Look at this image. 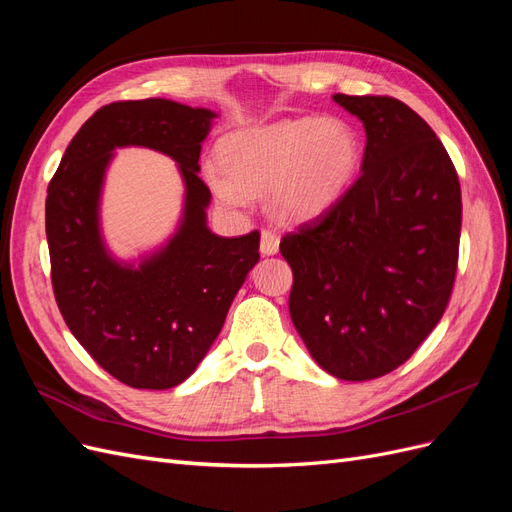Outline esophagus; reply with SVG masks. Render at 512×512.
I'll use <instances>...</instances> for the list:
<instances>
[{
    "mask_svg": "<svg viewBox=\"0 0 512 512\" xmlns=\"http://www.w3.org/2000/svg\"><path fill=\"white\" fill-rule=\"evenodd\" d=\"M277 250H280V237L273 230L265 228L260 232V252L265 256H273L277 254Z\"/></svg>",
    "mask_w": 512,
    "mask_h": 512,
    "instance_id": "esophagus-1",
    "label": "esophagus"
}]
</instances>
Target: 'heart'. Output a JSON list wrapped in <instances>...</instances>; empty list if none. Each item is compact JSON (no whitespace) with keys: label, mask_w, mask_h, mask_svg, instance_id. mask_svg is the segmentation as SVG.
Masks as SVG:
<instances>
[{"label":"heart","mask_w":512,"mask_h":512,"mask_svg":"<svg viewBox=\"0 0 512 512\" xmlns=\"http://www.w3.org/2000/svg\"><path fill=\"white\" fill-rule=\"evenodd\" d=\"M226 173L207 168V183L226 207H245L273 188L286 218H312L342 196L359 164V141L344 121L303 117L247 128L220 145Z\"/></svg>","instance_id":"obj_1"}]
</instances>
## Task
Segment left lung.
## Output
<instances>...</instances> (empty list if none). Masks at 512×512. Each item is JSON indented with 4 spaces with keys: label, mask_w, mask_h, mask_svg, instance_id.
I'll use <instances>...</instances> for the list:
<instances>
[{
    "label": "left lung",
    "mask_w": 512,
    "mask_h": 512,
    "mask_svg": "<svg viewBox=\"0 0 512 512\" xmlns=\"http://www.w3.org/2000/svg\"><path fill=\"white\" fill-rule=\"evenodd\" d=\"M333 100L363 121L350 188L280 243L290 318L327 374L363 382L406 363L451 299L461 235L457 170L427 121L389 96Z\"/></svg>",
    "instance_id": "obj_1"
}]
</instances>
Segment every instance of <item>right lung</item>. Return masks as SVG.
Masks as SVG:
<instances>
[{
    "instance_id": "1",
    "label": "right lung",
    "mask_w": 512,
    "mask_h": 512,
    "mask_svg": "<svg viewBox=\"0 0 512 512\" xmlns=\"http://www.w3.org/2000/svg\"><path fill=\"white\" fill-rule=\"evenodd\" d=\"M215 117L164 98L106 104L76 132L49 183L46 241L59 312L91 359L132 389H173L194 374L260 258L258 230L226 239L207 226L211 192L198 158ZM130 144L173 157L186 183L178 232L138 266L113 259L99 230L105 168L117 146Z\"/></svg>"
}]
</instances>
